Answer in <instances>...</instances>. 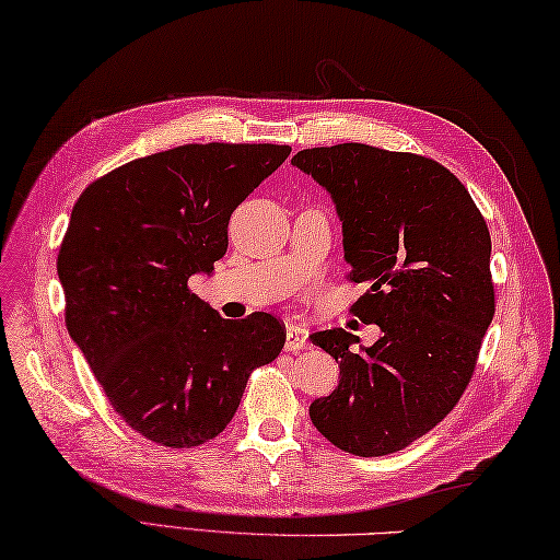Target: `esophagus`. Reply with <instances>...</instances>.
Wrapping results in <instances>:
<instances>
[{"label":"esophagus","mask_w":560,"mask_h":560,"mask_svg":"<svg viewBox=\"0 0 560 560\" xmlns=\"http://www.w3.org/2000/svg\"><path fill=\"white\" fill-rule=\"evenodd\" d=\"M303 347H307V329L291 325L287 329V351H301Z\"/></svg>","instance_id":"esophagus-1"}]
</instances>
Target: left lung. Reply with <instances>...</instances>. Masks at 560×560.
I'll return each instance as SVG.
<instances>
[{
  "label": "left lung",
  "instance_id": "left-lung-1",
  "mask_svg": "<svg viewBox=\"0 0 560 560\" xmlns=\"http://www.w3.org/2000/svg\"><path fill=\"white\" fill-rule=\"evenodd\" d=\"M291 163L335 201L349 279L368 283L353 313L383 331L359 351L341 327L315 331L341 377L311 419L343 452L389 455L443 421L469 385L495 313L489 229L457 177L416 153L337 144Z\"/></svg>",
  "mask_w": 560,
  "mask_h": 560
}]
</instances>
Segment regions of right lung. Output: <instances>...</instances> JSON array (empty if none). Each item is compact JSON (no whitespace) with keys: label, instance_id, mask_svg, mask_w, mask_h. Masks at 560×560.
I'll return each instance as SVG.
<instances>
[{"label":"right lung","instance_id":"right-lung-1","mask_svg":"<svg viewBox=\"0 0 560 560\" xmlns=\"http://www.w3.org/2000/svg\"><path fill=\"white\" fill-rule=\"evenodd\" d=\"M277 144H185L83 189L57 255L67 329L129 428L195 447L231 423L249 373L287 331L269 313L223 319L189 291L229 247L235 207L289 159Z\"/></svg>","mask_w":560,"mask_h":560}]
</instances>
